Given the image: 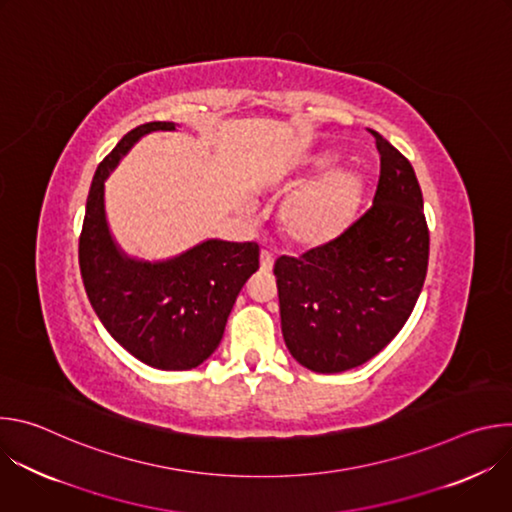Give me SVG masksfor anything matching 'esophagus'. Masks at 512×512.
Returning a JSON list of instances; mask_svg holds the SVG:
<instances>
[{
	"mask_svg": "<svg viewBox=\"0 0 512 512\" xmlns=\"http://www.w3.org/2000/svg\"><path fill=\"white\" fill-rule=\"evenodd\" d=\"M273 253L267 249H261V271H271L273 267Z\"/></svg>",
	"mask_w": 512,
	"mask_h": 512,
	"instance_id": "obj_1",
	"label": "esophagus"
}]
</instances>
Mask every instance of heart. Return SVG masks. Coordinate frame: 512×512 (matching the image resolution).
Instances as JSON below:
<instances>
[{
	"mask_svg": "<svg viewBox=\"0 0 512 512\" xmlns=\"http://www.w3.org/2000/svg\"><path fill=\"white\" fill-rule=\"evenodd\" d=\"M360 198L354 172H332L291 198L281 214L283 229L300 245H322L340 235Z\"/></svg>",
	"mask_w": 512,
	"mask_h": 512,
	"instance_id": "heart-1",
	"label": "heart"
}]
</instances>
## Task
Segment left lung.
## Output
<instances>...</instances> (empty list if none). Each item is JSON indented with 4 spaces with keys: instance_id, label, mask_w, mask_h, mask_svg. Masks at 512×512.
Returning a JSON list of instances; mask_svg holds the SVG:
<instances>
[{
    "instance_id": "1",
    "label": "left lung",
    "mask_w": 512,
    "mask_h": 512,
    "mask_svg": "<svg viewBox=\"0 0 512 512\" xmlns=\"http://www.w3.org/2000/svg\"><path fill=\"white\" fill-rule=\"evenodd\" d=\"M369 131L381 156L373 206L332 241L273 265L285 346L316 373L379 354L411 316L427 273L429 229L413 166Z\"/></svg>"
}]
</instances>
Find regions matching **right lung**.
Returning <instances> with one entry per match:
<instances>
[{"label":"right lung","mask_w":512,"mask_h":512,"mask_svg":"<svg viewBox=\"0 0 512 512\" xmlns=\"http://www.w3.org/2000/svg\"><path fill=\"white\" fill-rule=\"evenodd\" d=\"M172 129L170 121L143 123L99 164L79 265L95 314L127 352L154 369L188 371L221 342L241 287L259 269V245L210 239L162 263L135 261L117 249L105 218V178L141 135Z\"/></svg>","instance_id":"add662e5"}]
</instances>
